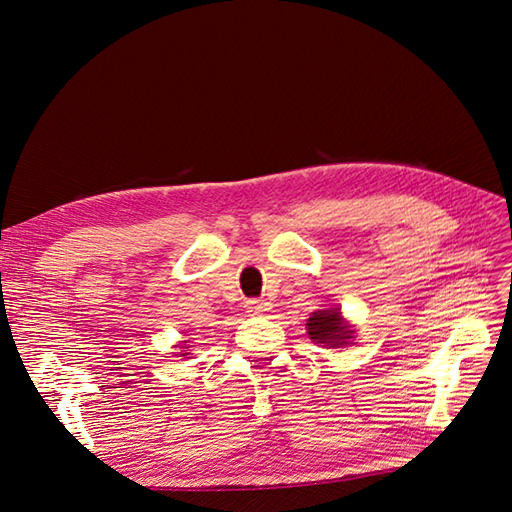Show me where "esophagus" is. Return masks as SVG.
Returning a JSON list of instances; mask_svg holds the SVG:
<instances>
[{
	"label": "esophagus",
	"instance_id": "34e87169",
	"mask_svg": "<svg viewBox=\"0 0 512 512\" xmlns=\"http://www.w3.org/2000/svg\"><path fill=\"white\" fill-rule=\"evenodd\" d=\"M245 309L250 314H265V312H269L271 305L265 299H250V301H245Z\"/></svg>",
	"mask_w": 512,
	"mask_h": 512
}]
</instances>
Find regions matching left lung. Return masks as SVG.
<instances>
[{
	"instance_id": "8db88e82",
	"label": "left lung",
	"mask_w": 512,
	"mask_h": 512,
	"mask_svg": "<svg viewBox=\"0 0 512 512\" xmlns=\"http://www.w3.org/2000/svg\"><path fill=\"white\" fill-rule=\"evenodd\" d=\"M307 335L316 344H324L329 348H342L352 342L354 331L350 324L342 318L339 309H320L307 318Z\"/></svg>"
}]
</instances>
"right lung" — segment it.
Listing matches in <instances>:
<instances>
[{"instance_id": "1", "label": "right lung", "mask_w": 512, "mask_h": 512, "mask_svg": "<svg viewBox=\"0 0 512 512\" xmlns=\"http://www.w3.org/2000/svg\"><path fill=\"white\" fill-rule=\"evenodd\" d=\"M179 348H181V352H177V354H179V356H185V359H188L190 352H185V350H188V346H179Z\"/></svg>"}]
</instances>
